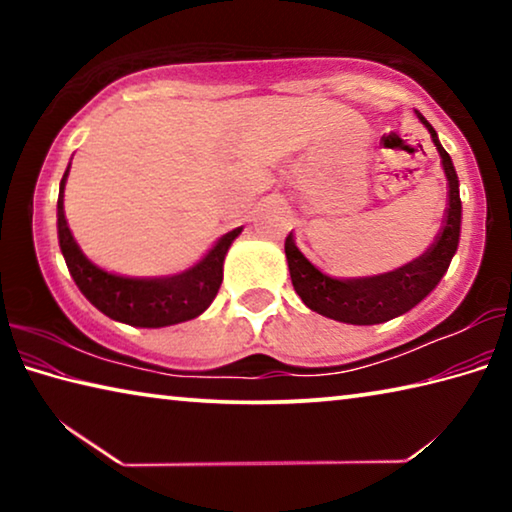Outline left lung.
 Here are the masks:
<instances>
[{"label":"left lung","mask_w":512,"mask_h":512,"mask_svg":"<svg viewBox=\"0 0 512 512\" xmlns=\"http://www.w3.org/2000/svg\"><path fill=\"white\" fill-rule=\"evenodd\" d=\"M418 117L431 133V140L436 144L440 162H443L447 176L449 192L443 228H440L436 241L427 248V253H422L418 259H413V262L395 268L391 273H381L372 277H352V280H336V277L320 273L318 268L300 253L296 241H293V235H289L287 241H284V253H287L293 289H296L302 302H305L311 311H316V314L350 325L386 323V320L406 314V311L418 305L422 298H427L449 268V262H452L458 246V235H461L458 176L454 171L452 158H449V153L440 146L433 126L420 115V112Z\"/></svg>","instance_id":"obj_1"}]
</instances>
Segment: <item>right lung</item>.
Wrapping results in <instances>:
<instances>
[{
    "label": "right lung",
    "instance_id": "add662e5",
    "mask_svg": "<svg viewBox=\"0 0 512 512\" xmlns=\"http://www.w3.org/2000/svg\"><path fill=\"white\" fill-rule=\"evenodd\" d=\"M69 167L60 180L58 192V239L60 250L72 273L76 287L88 298L94 307L103 314L135 327H167L183 323L201 316L212 305L219 293L223 280V259L241 228L230 230L212 246L201 262L187 271L171 277H121L112 275L103 268L94 266L88 257L81 253L79 244L74 241L69 230L63 207L65 180Z\"/></svg>",
    "mask_w": 512,
    "mask_h": 512
}]
</instances>
